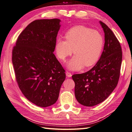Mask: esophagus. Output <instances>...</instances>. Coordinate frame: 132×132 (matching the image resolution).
<instances>
[{
  "label": "esophagus",
  "mask_w": 132,
  "mask_h": 132,
  "mask_svg": "<svg viewBox=\"0 0 132 132\" xmlns=\"http://www.w3.org/2000/svg\"><path fill=\"white\" fill-rule=\"evenodd\" d=\"M66 75H67V77L70 78V77H71V75H72V74H71L70 72H69V71H67V72H66Z\"/></svg>",
  "instance_id": "1"
}]
</instances>
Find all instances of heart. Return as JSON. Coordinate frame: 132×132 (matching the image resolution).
<instances>
[{
  "instance_id": "1",
  "label": "heart",
  "mask_w": 132,
  "mask_h": 132,
  "mask_svg": "<svg viewBox=\"0 0 132 132\" xmlns=\"http://www.w3.org/2000/svg\"><path fill=\"white\" fill-rule=\"evenodd\" d=\"M66 40L58 38L55 45L58 58L64 61L72 54L74 56L68 64V68L72 70H79L83 66L93 65L97 61L103 47L102 35L96 30L84 26L71 28L65 35Z\"/></svg>"
}]
</instances>
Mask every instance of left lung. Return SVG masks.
I'll return each mask as SVG.
<instances>
[{
	"mask_svg": "<svg viewBox=\"0 0 132 132\" xmlns=\"http://www.w3.org/2000/svg\"><path fill=\"white\" fill-rule=\"evenodd\" d=\"M100 23L105 41L100 58L88 71L72 76L76 99L85 106H94L105 101L116 87L120 75L122 60L120 43L105 23Z\"/></svg>",
	"mask_w": 132,
	"mask_h": 132,
	"instance_id": "left-lung-1",
	"label": "left lung"
}]
</instances>
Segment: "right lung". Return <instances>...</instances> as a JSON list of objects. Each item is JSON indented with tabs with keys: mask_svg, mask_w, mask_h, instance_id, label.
Returning a JSON list of instances; mask_svg holds the SVG:
<instances>
[{
	"mask_svg": "<svg viewBox=\"0 0 132 132\" xmlns=\"http://www.w3.org/2000/svg\"><path fill=\"white\" fill-rule=\"evenodd\" d=\"M58 19L36 20L19 35L12 51L16 80L26 98L37 106L53 105L65 79L53 54L61 25Z\"/></svg>",
	"mask_w": 132,
	"mask_h": 132,
	"instance_id": "right-lung-1",
	"label": "right lung"
}]
</instances>
